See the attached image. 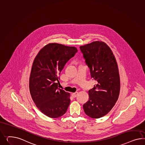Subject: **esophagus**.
<instances>
[{"label": "esophagus", "instance_id": "esophagus-1", "mask_svg": "<svg viewBox=\"0 0 145 145\" xmlns=\"http://www.w3.org/2000/svg\"><path fill=\"white\" fill-rule=\"evenodd\" d=\"M78 94V92H75V93H73L72 94V96L73 98H75V97H77Z\"/></svg>", "mask_w": 145, "mask_h": 145}]
</instances>
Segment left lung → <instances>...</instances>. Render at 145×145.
Masks as SVG:
<instances>
[{"label": "left lung", "instance_id": "obj_1", "mask_svg": "<svg viewBox=\"0 0 145 145\" xmlns=\"http://www.w3.org/2000/svg\"><path fill=\"white\" fill-rule=\"evenodd\" d=\"M80 48L90 69L91 77L97 83L89 91V100L83 105V109L90 117H102L114 107L120 93L116 59L110 48L103 42H93Z\"/></svg>", "mask_w": 145, "mask_h": 145}]
</instances>
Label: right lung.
<instances>
[{"mask_svg": "<svg viewBox=\"0 0 145 145\" xmlns=\"http://www.w3.org/2000/svg\"><path fill=\"white\" fill-rule=\"evenodd\" d=\"M77 52L76 47L50 43L39 51L34 60L29 78L30 93L36 106L48 117H60L67 112L70 94L58 88L59 74Z\"/></svg>", "mask_w": 145, "mask_h": 145, "instance_id": "right-lung-1", "label": "right lung"}]
</instances>
